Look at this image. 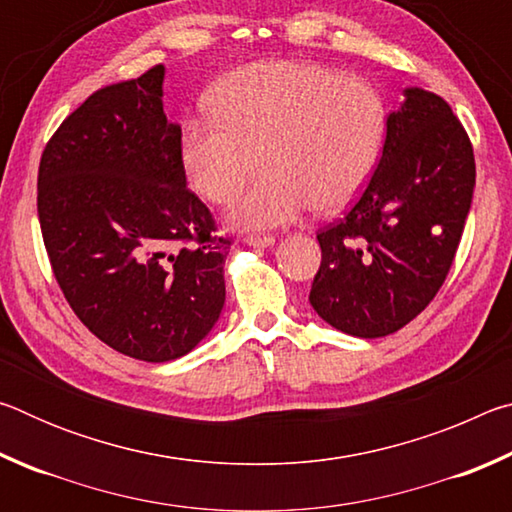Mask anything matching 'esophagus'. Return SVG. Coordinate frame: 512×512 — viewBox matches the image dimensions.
Instances as JSON below:
<instances>
[{
    "instance_id": "esophagus-1",
    "label": "esophagus",
    "mask_w": 512,
    "mask_h": 512,
    "mask_svg": "<svg viewBox=\"0 0 512 512\" xmlns=\"http://www.w3.org/2000/svg\"><path fill=\"white\" fill-rule=\"evenodd\" d=\"M244 241L253 248H268L275 244V237L273 235H248Z\"/></svg>"
}]
</instances>
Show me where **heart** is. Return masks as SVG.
I'll use <instances>...</instances> for the list:
<instances>
[{"mask_svg":"<svg viewBox=\"0 0 512 512\" xmlns=\"http://www.w3.org/2000/svg\"><path fill=\"white\" fill-rule=\"evenodd\" d=\"M212 117H189L180 164L214 205L235 201L259 164L262 178L230 212L241 230L275 228L309 207L334 214L366 189L386 135V106L361 79L314 63L239 67L207 94Z\"/></svg>","mask_w":512,"mask_h":512,"instance_id":"1","label":"heart"}]
</instances>
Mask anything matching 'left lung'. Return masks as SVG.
I'll list each match as a JSON object with an SVG mask.
<instances>
[{
    "mask_svg": "<svg viewBox=\"0 0 512 512\" xmlns=\"http://www.w3.org/2000/svg\"><path fill=\"white\" fill-rule=\"evenodd\" d=\"M474 151L438 94L409 88L350 212L318 232L309 302L341 332L379 339L402 329L443 287L474 194Z\"/></svg>",
    "mask_w": 512,
    "mask_h": 512,
    "instance_id": "left-lung-1",
    "label": "left lung"
}]
</instances>
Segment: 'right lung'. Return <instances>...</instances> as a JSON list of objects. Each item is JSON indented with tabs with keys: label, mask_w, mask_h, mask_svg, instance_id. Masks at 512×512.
<instances>
[{
	"label": "right lung",
	"mask_w": 512,
	"mask_h": 512,
	"mask_svg": "<svg viewBox=\"0 0 512 512\" xmlns=\"http://www.w3.org/2000/svg\"><path fill=\"white\" fill-rule=\"evenodd\" d=\"M164 67L90 94L51 135L38 219L51 271L81 323L126 357L164 363L201 343L225 302L232 239L187 189Z\"/></svg>",
	"instance_id": "add662e5"
}]
</instances>
